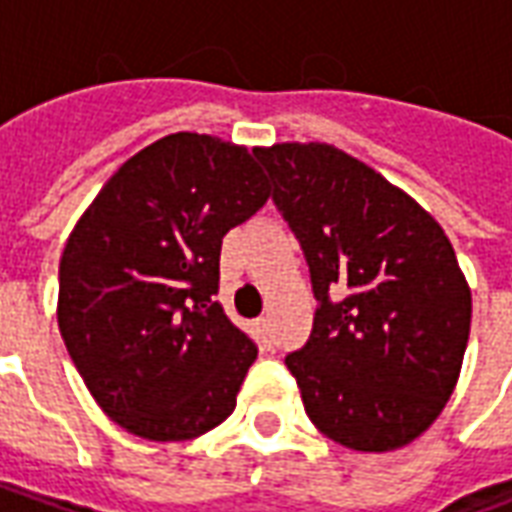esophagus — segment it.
Instances as JSON below:
<instances>
[{"instance_id":"esophagus-1","label":"esophagus","mask_w":512,"mask_h":512,"mask_svg":"<svg viewBox=\"0 0 512 512\" xmlns=\"http://www.w3.org/2000/svg\"><path fill=\"white\" fill-rule=\"evenodd\" d=\"M255 332L260 334L263 340H266V337H268V318H257V321H255Z\"/></svg>"}]
</instances>
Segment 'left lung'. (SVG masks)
<instances>
[{
  "label": "left lung",
  "mask_w": 512,
  "mask_h": 512,
  "mask_svg": "<svg viewBox=\"0 0 512 512\" xmlns=\"http://www.w3.org/2000/svg\"><path fill=\"white\" fill-rule=\"evenodd\" d=\"M260 158L321 301L307 345L285 359L304 411L348 450H400L444 411L469 343L472 290L450 238L340 147L277 142Z\"/></svg>",
  "instance_id": "8db88e82"
}]
</instances>
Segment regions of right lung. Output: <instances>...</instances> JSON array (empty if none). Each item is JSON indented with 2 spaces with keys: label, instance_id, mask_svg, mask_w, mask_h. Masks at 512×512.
<instances>
[{
  "label": "right lung",
  "instance_id": "add662e5",
  "mask_svg": "<svg viewBox=\"0 0 512 512\" xmlns=\"http://www.w3.org/2000/svg\"><path fill=\"white\" fill-rule=\"evenodd\" d=\"M260 150L164 136L106 180L62 249L65 348L101 411L139 439L222 425L257 359L213 293L222 238L271 197Z\"/></svg>",
  "mask_w": 512,
  "mask_h": 512
}]
</instances>
